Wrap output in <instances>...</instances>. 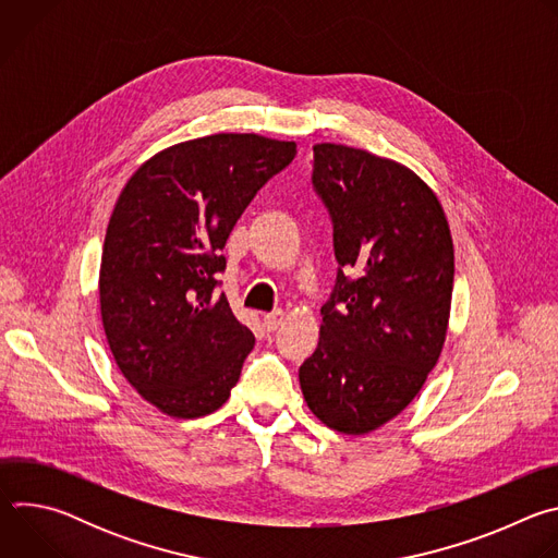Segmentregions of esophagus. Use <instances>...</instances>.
I'll use <instances>...</instances> for the list:
<instances>
[{
  "instance_id": "1",
  "label": "esophagus",
  "mask_w": 558,
  "mask_h": 558,
  "mask_svg": "<svg viewBox=\"0 0 558 558\" xmlns=\"http://www.w3.org/2000/svg\"><path fill=\"white\" fill-rule=\"evenodd\" d=\"M282 323H284V311H282V308L271 311V313H267V315L263 317V325H265L267 331H276Z\"/></svg>"
}]
</instances>
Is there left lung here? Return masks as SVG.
<instances>
[{"mask_svg":"<svg viewBox=\"0 0 558 558\" xmlns=\"http://www.w3.org/2000/svg\"><path fill=\"white\" fill-rule=\"evenodd\" d=\"M311 181L331 214L340 269L300 386L323 424L364 435L415 400L441 355L452 235L437 194L390 158L317 143Z\"/></svg>","mask_w":558,"mask_h":558,"instance_id":"1","label":"left lung"}]
</instances>
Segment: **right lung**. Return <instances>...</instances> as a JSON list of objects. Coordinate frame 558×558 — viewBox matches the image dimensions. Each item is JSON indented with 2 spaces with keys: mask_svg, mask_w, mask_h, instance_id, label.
Here are the masks:
<instances>
[{
  "mask_svg": "<svg viewBox=\"0 0 558 558\" xmlns=\"http://www.w3.org/2000/svg\"><path fill=\"white\" fill-rule=\"evenodd\" d=\"M295 151L293 141L220 132L154 154L119 194L101 254V320L123 377L170 417L218 411L241 377L256 340L216 295L222 247Z\"/></svg>",
  "mask_w": 558,
  "mask_h": 558,
  "instance_id": "1",
  "label": "right lung"
}]
</instances>
